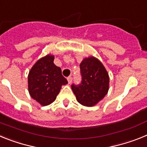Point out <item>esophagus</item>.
I'll return each mask as SVG.
<instances>
[{
  "mask_svg": "<svg viewBox=\"0 0 147 147\" xmlns=\"http://www.w3.org/2000/svg\"><path fill=\"white\" fill-rule=\"evenodd\" d=\"M67 82H68V83H71V82H72V80H73V78H72V76H68V77L67 78Z\"/></svg>",
  "mask_w": 147,
  "mask_h": 147,
  "instance_id": "obj_1",
  "label": "esophagus"
}]
</instances>
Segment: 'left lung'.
Listing matches in <instances>:
<instances>
[{
	"instance_id": "1",
	"label": "left lung",
	"mask_w": 147,
	"mask_h": 147,
	"mask_svg": "<svg viewBox=\"0 0 147 147\" xmlns=\"http://www.w3.org/2000/svg\"><path fill=\"white\" fill-rule=\"evenodd\" d=\"M80 67L81 83L72 84L71 88L79 103L92 107L108 92V74L102 62L93 57L83 59Z\"/></svg>"
}]
</instances>
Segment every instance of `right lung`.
I'll list each match as a JSON object with an SVG mask.
<instances>
[{
  "instance_id": "add662e5",
  "label": "right lung",
  "mask_w": 147,
  "mask_h": 147,
  "mask_svg": "<svg viewBox=\"0 0 147 147\" xmlns=\"http://www.w3.org/2000/svg\"><path fill=\"white\" fill-rule=\"evenodd\" d=\"M54 59L52 55L41 58L34 65L28 74L30 96L42 106L54 102L62 85L67 83L62 76L60 67L54 65Z\"/></svg>"
}]
</instances>
